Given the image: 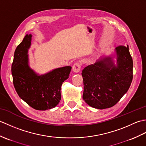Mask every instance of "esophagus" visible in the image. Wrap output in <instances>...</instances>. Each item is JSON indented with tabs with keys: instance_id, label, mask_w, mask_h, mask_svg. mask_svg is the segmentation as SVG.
I'll list each match as a JSON object with an SVG mask.
<instances>
[{
	"instance_id": "1",
	"label": "esophagus",
	"mask_w": 146,
	"mask_h": 146,
	"mask_svg": "<svg viewBox=\"0 0 146 146\" xmlns=\"http://www.w3.org/2000/svg\"><path fill=\"white\" fill-rule=\"evenodd\" d=\"M73 71L75 73H78L80 71V68H81V64L78 62H76L73 65Z\"/></svg>"
}]
</instances>
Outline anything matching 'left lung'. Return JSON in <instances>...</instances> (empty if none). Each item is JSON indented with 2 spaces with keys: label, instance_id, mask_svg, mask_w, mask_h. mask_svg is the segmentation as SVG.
Masks as SVG:
<instances>
[{
  "label": "left lung",
  "instance_id": "left-lung-1",
  "mask_svg": "<svg viewBox=\"0 0 146 146\" xmlns=\"http://www.w3.org/2000/svg\"><path fill=\"white\" fill-rule=\"evenodd\" d=\"M117 65L112 58H102L82 71L84 85L83 98L90 106L98 109L113 107L131 86L133 61L129 46L115 48Z\"/></svg>",
  "mask_w": 146,
  "mask_h": 146
}]
</instances>
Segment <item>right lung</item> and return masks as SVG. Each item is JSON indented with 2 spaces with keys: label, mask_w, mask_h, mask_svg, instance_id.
I'll list each match as a JSON object with an SVG mask.
<instances>
[{
  "label": "right lung",
  "mask_w": 146,
  "mask_h": 146,
  "mask_svg": "<svg viewBox=\"0 0 146 146\" xmlns=\"http://www.w3.org/2000/svg\"><path fill=\"white\" fill-rule=\"evenodd\" d=\"M31 35H26L17 46L12 64L14 88L19 97L29 106L38 110L55 107L61 100V87L71 70L70 66L58 68L39 75L29 66L28 49Z\"/></svg>",
  "instance_id": "1"
}]
</instances>
